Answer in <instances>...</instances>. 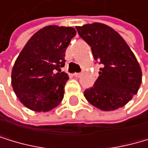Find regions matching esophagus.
<instances>
[{
  "instance_id": "34e87169",
  "label": "esophagus",
  "mask_w": 148,
  "mask_h": 148,
  "mask_svg": "<svg viewBox=\"0 0 148 148\" xmlns=\"http://www.w3.org/2000/svg\"><path fill=\"white\" fill-rule=\"evenodd\" d=\"M73 75H75V77L78 78V77H80L82 75V73H73Z\"/></svg>"
}]
</instances>
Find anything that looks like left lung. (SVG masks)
I'll list each match as a JSON object with an SVG mask.
<instances>
[{
    "instance_id": "8db88e82",
    "label": "left lung",
    "mask_w": 148,
    "mask_h": 148,
    "mask_svg": "<svg viewBox=\"0 0 148 148\" xmlns=\"http://www.w3.org/2000/svg\"><path fill=\"white\" fill-rule=\"evenodd\" d=\"M76 30L90 45L95 60L102 64L99 77L84 91L85 98L104 111L123 107L137 93L142 82L136 56L118 32L106 24H85Z\"/></svg>"
}]
</instances>
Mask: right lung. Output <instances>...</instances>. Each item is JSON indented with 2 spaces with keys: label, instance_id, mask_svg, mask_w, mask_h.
Returning a JSON list of instances; mask_svg holds the SVG:
<instances>
[{
  "label": "right lung",
  "instance_id": "add662e5",
  "mask_svg": "<svg viewBox=\"0 0 148 148\" xmlns=\"http://www.w3.org/2000/svg\"><path fill=\"white\" fill-rule=\"evenodd\" d=\"M76 34L72 27L46 26L31 37L19 54L12 71L14 93L31 110L47 112L57 106L69 79L61 72L65 51Z\"/></svg>",
  "mask_w": 148,
  "mask_h": 148
}]
</instances>
